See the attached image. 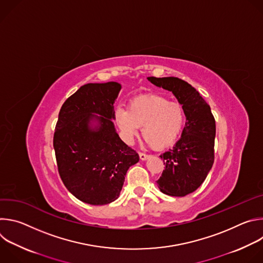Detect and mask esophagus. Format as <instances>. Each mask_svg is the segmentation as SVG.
Returning <instances> with one entry per match:
<instances>
[{"instance_id":"34e87169","label":"esophagus","mask_w":263,"mask_h":263,"mask_svg":"<svg viewBox=\"0 0 263 263\" xmlns=\"http://www.w3.org/2000/svg\"><path fill=\"white\" fill-rule=\"evenodd\" d=\"M138 154H139V158H140L141 160H146V159L148 158V156H149V155H147V154H145V153H142V152H139Z\"/></svg>"}]
</instances>
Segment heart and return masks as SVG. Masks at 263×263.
Instances as JSON below:
<instances>
[{
  "label": "heart",
  "instance_id": "obj_1",
  "mask_svg": "<svg viewBox=\"0 0 263 263\" xmlns=\"http://www.w3.org/2000/svg\"><path fill=\"white\" fill-rule=\"evenodd\" d=\"M116 123L123 135L131 139L142 127L143 138L155 148L173 144L184 127L185 111L179 102L149 93L133 98L128 109L118 108Z\"/></svg>",
  "mask_w": 263,
  "mask_h": 263
}]
</instances>
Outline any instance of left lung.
Masks as SVG:
<instances>
[{"label":"left lung","instance_id":"8db88e82","mask_svg":"<svg viewBox=\"0 0 263 263\" xmlns=\"http://www.w3.org/2000/svg\"><path fill=\"white\" fill-rule=\"evenodd\" d=\"M147 80L172 91L185 111L181 138L160 155L165 168L157 180L161 193L184 197L199 189L213 165L215 120L210 106L186 81L176 77H147Z\"/></svg>","mask_w":263,"mask_h":263}]
</instances>
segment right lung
<instances>
[{
	"instance_id": "obj_1",
	"label": "right lung",
	"mask_w": 263,
	"mask_h": 263,
	"mask_svg": "<svg viewBox=\"0 0 263 263\" xmlns=\"http://www.w3.org/2000/svg\"><path fill=\"white\" fill-rule=\"evenodd\" d=\"M121 88L117 82L85 84L59 111L53 139L58 172L67 191L90 205L116 201L128 168L139 160L111 121ZM91 120L99 124L93 129Z\"/></svg>"
}]
</instances>
